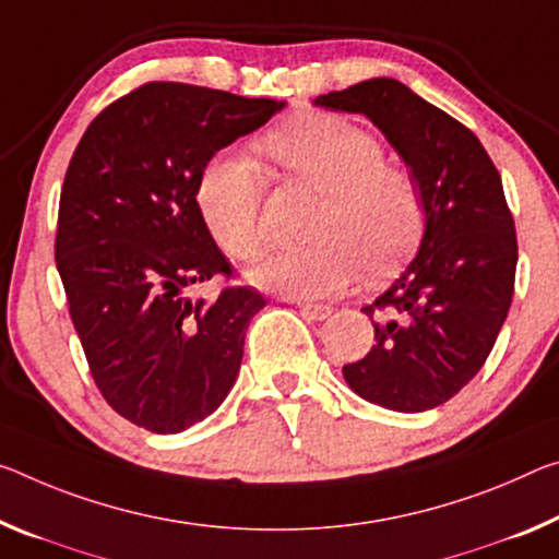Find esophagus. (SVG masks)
Masks as SVG:
<instances>
[{"mask_svg":"<svg viewBox=\"0 0 559 559\" xmlns=\"http://www.w3.org/2000/svg\"><path fill=\"white\" fill-rule=\"evenodd\" d=\"M300 313H304L308 321H325L328 316L333 313L331 306H323V304H298Z\"/></svg>","mask_w":559,"mask_h":559,"instance_id":"obj_1","label":"esophagus"}]
</instances>
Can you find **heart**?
Returning <instances> with one entry per match:
<instances>
[{
  "label": "heart",
  "instance_id": "heart-1",
  "mask_svg": "<svg viewBox=\"0 0 559 559\" xmlns=\"http://www.w3.org/2000/svg\"><path fill=\"white\" fill-rule=\"evenodd\" d=\"M265 152L321 186L325 203L311 246H273L248 269L253 286L290 298H323L356 283L362 265L385 273L401 263L423 228L413 174L383 162L380 141L335 114H304L265 139ZM197 206L214 241L234 259L261 248L259 168L241 154H216L197 181Z\"/></svg>",
  "mask_w": 559,
  "mask_h": 559
}]
</instances>
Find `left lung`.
Returning a JSON list of instances; mask_svg holds the SVG:
<instances>
[{
  "label": "left lung",
  "instance_id": "left-lung-1",
  "mask_svg": "<svg viewBox=\"0 0 559 559\" xmlns=\"http://www.w3.org/2000/svg\"><path fill=\"white\" fill-rule=\"evenodd\" d=\"M313 106L373 121L420 189L418 251L362 308L376 345L343 378L388 411H430L477 376L510 311L518 238L500 174L471 129L397 79L328 92Z\"/></svg>",
  "mask_w": 559,
  "mask_h": 559
}]
</instances>
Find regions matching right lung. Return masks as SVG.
Masks as SVG:
<instances>
[{
    "label": "right lung",
    "mask_w": 559,
    "mask_h": 559,
    "mask_svg": "<svg viewBox=\"0 0 559 559\" xmlns=\"http://www.w3.org/2000/svg\"><path fill=\"white\" fill-rule=\"evenodd\" d=\"M283 106L152 82L106 106L69 162L57 271L96 388L139 428L181 432L231 393L265 300L248 286L214 304L186 296L231 273L199 214L197 181L221 148Z\"/></svg>",
    "instance_id": "right-lung-1"
}]
</instances>
